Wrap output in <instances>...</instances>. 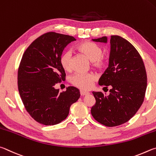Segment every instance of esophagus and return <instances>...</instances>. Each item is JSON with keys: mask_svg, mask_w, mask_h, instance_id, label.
I'll list each match as a JSON object with an SVG mask.
<instances>
[{"mask_svg": "<svg viewBox=\"0 0 156 156\" xmlns=\"http://www.w3.org/2000/svg\"><path fill=\"white\" fill-rule=\"evenodd\" d=\"M80 94L81 96H83V95H86V94H90V92H87V91H84V90H80Z\"/></svg>", "mask_w": 156, "mask_h": 156, "instance_id": "34e87169", "label": "esophagus"}]
</instances>
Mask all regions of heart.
Instances as JSON below:
<instances>
[{
    "label": "heart",
    "instance_id": "1",
    "mask_svg": "<svg viewBox=\"0 0 156 156\" xmlns=\"http://www.w3.org/2000/svg\"><path fill=\"white\" fill-rule=\"evenodd\" d=\"M76 48L85 55L91 61L92 66L97 69H102L107 64V59L103 55V48L97 44L91 41H84L76 46ZM73 54L70 51H66L59 58L63 69L70 71L72 69ZM97 76L92 73H76L71 76V83L77 88L83 90L90 89L92 86Z\"/></svg>",
    "mask_w": 156,
    "mask_h": 156
}]
</instances>
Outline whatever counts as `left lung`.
Returning a JSON list of instances; mask_svg holds the SVG:
<instances>
[{
	"label": "left lung",
	"mask_w": 156,
	"mask_h": 156,
	"mask_svg": "<svg viewBox=\"0 0 156 156\" xmlns=\"http://www.w3.org/2000/svg\"><path fill=\"white\" fill-rule=\"evenodd\" d=\"M107 43V37L92 39ZM109 66L99 80L110 86V94L92 92L96 100L91 108L94 119L107 127L122 125L132 118L143 104L147 85V73L138 51L127 40L111 35ZM107 88V87H105Z\"/></svg>",
	"instance_id": "1"
}]
</instances>
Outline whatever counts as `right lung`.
Returning a JSON list of instances; mask_svg holds the SVG:
<instances>
[{"mask_svg": "<svg viewBox=\"0 0 156 156\" xmlns=\"http://www.w3.org/2000/svg\"><path fill=\"white\" fill-rule=\"evenodd\" d=\"M76 39L48 32L41 35L24 52L18 71V91L26 110L35 121L54 125L68 116L70 107L80 97L73 86L59 92L55 85L65 80L59 58L64 48Z\"/></svg>", "mask_w": 156, "mask_h": 156, "instance_id": "right-lung-1", "label": "right lung"}]
</instances>
